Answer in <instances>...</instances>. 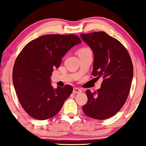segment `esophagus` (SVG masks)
<instances>
[{
    "mask_svg": "<svg viewBox=\"0 0 146 146\" xmlns=\"http://www.w3.org/2000/svg\"><path fill=\"white\" fill-rule=\"evenodd\" d=\"M82 90L80 88H74L73 89V92L74 93V94H78V93H80L81 92Z\"/></svg>",
    "mask_w": 146,
    "mask_h": 146,
    "instance_id": "34e87169",
    "label": "esophagus"
}]
</instances>
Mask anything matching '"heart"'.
Wrapping results in <instances>:
<instances>
[{"label":"heart","mask_w":146,"mask_h":146,"mask_svg":"<svg viewBox=\"0 0 146 146\" xmlns=\"http://www.w3.org/2000/svg\"><path fill=\"white\" fill-rule=\"evenodd\" d=\"M91 52L89 48H88V47H83V48H81V50L78 51V53H83V52Z\"/></svg>","instance_id":"b5f03b06"}]
</instances>
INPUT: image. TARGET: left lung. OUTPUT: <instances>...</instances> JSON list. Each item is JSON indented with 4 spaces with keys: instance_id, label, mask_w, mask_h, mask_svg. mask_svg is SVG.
Wrapping results in <instances>:
<instances>
[{
    "instance_id": "8db88e82",
    "label": "left lung",
    "mask_w": 146,
    "mask_h": 146,
    "mask_svg": "<svg viewBox=\"0 0 146 146\" xmlns=\"http://www.w3.org/2000/svg\"><path fill=\"white\" fill-rule=\"evenodd\" d=\"M94 54L92 75L103 78L100 89L86 90L88 101L83 111L99 120L112 117L125 104L133 78V65L125 47L104 32L81 34Z\"/></svg>"
}]
</instances>
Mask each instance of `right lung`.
Here are the masks:
<instances>
[{"label":"right lung","instance_id":"obj_1","mask_svg":"<svg viewBox=\"0 0 146 146\" xmlns=\"http://www.w3.org/2000/svg\"><path fill=\"white\" fill-rule=\"evenodd\" d=\"M81 42L74 34H48L27 43L16 58L13 84L23 108L32 117L46 120L57 114L73 91L70 85L54 88L52 72L62 58Z\"/></svg>","mask_w":146,"mask_h":146}]
</instances>
